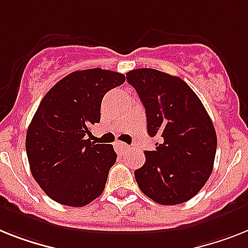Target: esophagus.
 <instances>
[{
	"mask_svg": "<svg viewBox=\"0 0 248 248\" xmlns=\"http://www.w3.org/2000/svg\"><path fill=\"white\" fill-rule=\"evenodd\" d=\"M114 146H115V149L118 153H124L125 151H128L129 149L128 144H125V143H123V142H119V140L114 143Z\"/></svg>",
	"mask_w": 248,
	"mask_h": 248,
	"instance_id": "1",
	"label": "esophagus"
}]
</instances>
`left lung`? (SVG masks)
Masks as SVG:
<instances>
[{
    "instance_id": "1",
    "label": "left lung",
    "mask_w": 248,
    "mask_h": 248,
    "mask_svg": "<svg viewBox=\"0 0 248 248\" xmlns=\"http://www.w3.org/2000/svg\"><path fill=\"white\" fill-rule=\"evenodd\" d=\"M126 81L146 109L156 151L134 171L142 193L162 205L181 204L199 193L213 171L217 134L195 92L183 79L152 68L133 69Z\"/></svg>"
}]
</instances>
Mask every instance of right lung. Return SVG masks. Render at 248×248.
<instances>
[{"mask_svg": "<svg viewBox=\"0 0 248 248\" xmlns=\"http://www.w3.org/2000/svg\"><path fill=\"white\" fill-rule=\"evenodd\" d=\"M124 82L125 76L108 69L76 71L39 104L26 133V155L32 177L54 202L85 206L105 189L116 153L86 136L100 122L102 97Z\"/></svg>", "mask_w": 248, "mask_h": 248, "instance_id": "1", "label": "right lung"}]
</instances>
